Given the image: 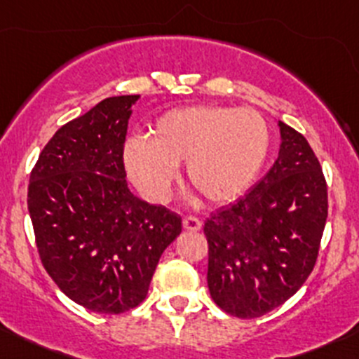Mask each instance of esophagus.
Segmentation results:
<instances>
[{"instance_id": "esophagus-1", "label": "esophagus", "mask_w": 359, "mask_h": 359, "mask_svg": "<svg viewBox=\"0 0 359 359\" xmlns=\"http://www.w3.org/2000/svg\"><path fill=\"white\" fill-rule=\"evenodd\" d=\"M183 228H184V230H188V231H198L202 228V223H201V219H198V217L188 216V217H184V219H183Z\"/></svg>"}]
</instances>
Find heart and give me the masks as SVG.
<instances>
[{
	"mask_svg": "<svg viewBox=\"0 0 359 359\" xmlns=\"http://www.w3.org/2000/svg\"><path fill=\"white\" fill-rule=\"evenodd\" d=\"M269 147L271 131L257 110L187 107L158 117L149 142L129 140L124 161L129 178L150 201L168 198L176 165L187 162L190 187L212 204H226L252 187Z\"/></svg>",
	"mask_w": 359,
	"mask_h": 359,
	"instance_id": "heart-1",
	"label": "heart"
}]
</instances>
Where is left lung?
Masks as SVG:
<instances>
[{"mask_svg": "<svg viewBox=\"0 0 359 359\" xmlns=\"http://www.w3.org/2000/svg\"><path fill=\"white\" fill-rule=\"evenodd\" d=\"M278 158L235 204L210 214L207 285L228 315L257 318L311 275L328 214L327 181L308 140L280 121Z\"/></svg>", "mask_w": 359, "mask_h": 359, "instance_id": "obj_1", "label": "left lung"}]
</instances>
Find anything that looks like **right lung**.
I'll list each match as a JSON object with an SVG mask.
<instances>
[{
	"instance_id": "add662e5",
	"label": "right lung",
	"mask_w": 359,
	"mask_h": 359,
	"mask_svg": "<svg viewBox=\"0 0 359 359\" xmlns=\"http://www.w3.org/2000/svg\"><path fill=\"white\" fill-rule=\"evenodd\" d=\"M138 95L110 97L62 126L31 171L36 247L58 289L83 308L119 315L149 292L181 217L129 191L124 142Z\"/></svg>"
}]
</instances>
